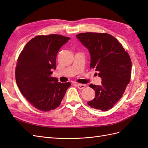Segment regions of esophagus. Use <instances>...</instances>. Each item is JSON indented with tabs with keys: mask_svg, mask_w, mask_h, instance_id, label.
Returning <instances> with one entry per match:
<instances>
[{
	"mask_svg": "<svg viewBox=\"0 0 148 148\" xmlns=\"http://www.w3.org/2000/svg\"><path fill=\"white\" fill-rule=\"evenodd\" d=\"M77 86H78V88L79 89H83V88H85V86H86V85L83 84L78 83V84H77Z\"/></svg>",
	"mask_w": 148,
	"mask_h": 148,
	"instance_id": "esophagus-1",
	"label": "esophagus"
}]
</instances>
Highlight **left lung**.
Segmentation results:
<instances>
[{"mask_svg": "<svg viewBox=\"0 0 148 148\" xmlns=\"http://www.w3.org/2000/svg\"><path fill=\"white\" fill-rule=\"evenodd\" d=\"M90 53V68L101 78V85L90 84L95 97L88 104L92 108L107 111L112 108L130 81L132 62L118 40L107 33H85L76 35Z\"/></svg>", "mask_w": 148, "mask_h": 148, "instance_id": "left-lung-1", "label": "left lung"}]
</instances>
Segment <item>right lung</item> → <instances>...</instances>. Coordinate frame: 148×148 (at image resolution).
Segmentation results:
<instances>
[{"mask_svg": "<svg viewBox=\"0 0 148 148\" xmlns=\"http://www.w3.org/2000/svg\"><path fill=\"white\" fill-rule=\"evenodd\" d=\"M70 38L59 34L37 36L26 44L17 60L15 78L22 95L35 108L44 112L59 107L70 83L52 77L60 47Z\"/></svg>", "mask_w": 148, "mask_h": 148, "instance_id": "1", "label": "right lung"}]
</instances>
